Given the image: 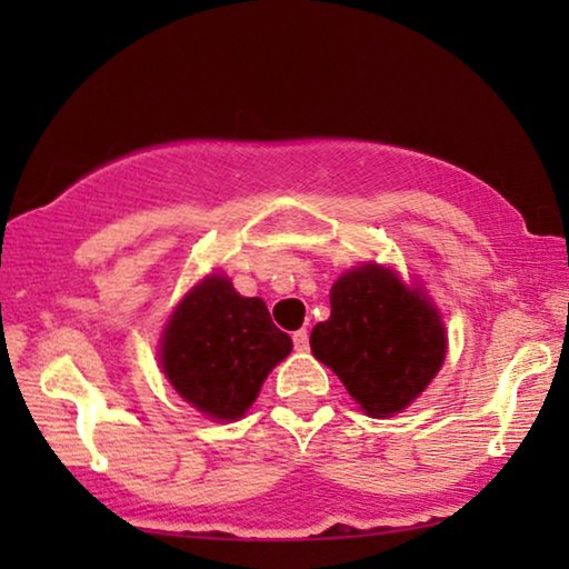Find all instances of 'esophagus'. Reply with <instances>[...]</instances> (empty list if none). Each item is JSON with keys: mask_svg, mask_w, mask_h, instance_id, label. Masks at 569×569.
<instances>
[{"mask_svg": "<svg viewBox=\"0 0 569 569\" xmlns=\"http://www.w3.org/2000/svg\"><path fill=\"white\" fill-rule=\"evenodd\" d=\"M292 341H295V349H298V352H308V347H310V337H308V331H306V329L295 331V333H292Z\"/></svg>", "mask_w": 569, "mask_h": 569, "instance_id": "1", "label": "esophagus"}]
</instances>
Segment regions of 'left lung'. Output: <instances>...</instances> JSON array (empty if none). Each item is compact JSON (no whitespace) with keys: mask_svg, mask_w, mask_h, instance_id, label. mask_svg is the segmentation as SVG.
<instances>
[{"mask_svg":"<svg viewBox=\"0 0 569 569\" xmlns=\"http://www.w3.org/2000/svg\"><path fill=\"white\" fill-rule=\"evenodd\" d=\"M310 349L370 417H388L440 370L446 329L422 292L368 263L331 287V316L310 333Z\"/></svg>","mask_w":569,"mask_h":569,"instance_id":"left-lung-1","label":"left lung"}]
</instances>
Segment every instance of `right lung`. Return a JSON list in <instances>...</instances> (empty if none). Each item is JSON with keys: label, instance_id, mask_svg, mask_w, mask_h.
Returning <instances> with one entry per match:
<instances>
[{"label": "right lung", "instance_id": "right-lung-1", "mask_svg": "<svg viewBox=\"0 0 569 569\" xmlns=\"http://www.w3.org/2000/svg\"><path fill=\"white\" fill-rule=\"evenodd\" d=\"M292 349L267 302L243 298L224 277L193 287L162 333V370L178 393L214 419H238L263 378Z\"/></svg>", "mask_w": 569, "mask_h": 569}]
</instances>
